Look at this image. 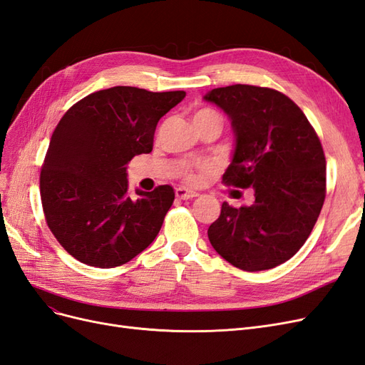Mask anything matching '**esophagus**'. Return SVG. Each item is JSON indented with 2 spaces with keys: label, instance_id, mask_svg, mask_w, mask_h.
<instances>
[{
  "label": "esophagus",
  "instance_id": "34e87169",
  "mask_svg": "<svg viewBox=\"0 0 365 365\" xmlns=\"http://www.w3.org/2000/svg\"><path fill=\"white\" fill-rule=\"evenodd\" d=\"M175 196L178 197V200L185 201V200H193V197H196V196H197V193L190 192V190H187V189H184V187H178V189L175 190Z\"/></svg>",
  "mask_w": 365,
  "mask_h": 365
}]
</instances>
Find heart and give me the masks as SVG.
Instances as JSON below:
<instances>
[{
    "instance_id": "b5f03b06",
    "label": "heart",
    "mask_w": 365,
    "mask_h": 365,
    "mask_svg": "<svg viewBox=\"0 0 365 365\" xmlns=\"http://www.w3.org/2000/svg\"><path fill=\"white\" fill-rule=\"evenodd\" d=\"M200 117H217V118H220L217 113H215L213 109H208V108H202L196 113L195 118H200ZM208 172H210L208 164H187L184 170H182V178L189 184H200L201 180Z\"/></svg>"
}]
</instances>
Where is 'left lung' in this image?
<instances>
[{
    "mask_svg": "<svg viewBox=\"0 0 365 365\" xmlns=\"http://www.w3.org/2000/svg\"><path fill=\"white\" fill-rule=\"evenodd\" d=\"M204 101L228 115L236 145L222 181L254 190V202L222 204L210 244L233 267L263 271L303 247L326 197V158L317 132L288 96L271 88H215Z\"/></svg>",
    "mask_w": 365,
    "mask_h": 365,
    "instance_id": "left-lung-1",
    "label": "left lung"
}]
</instances>
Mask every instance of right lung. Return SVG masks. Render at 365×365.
I'll use <instances>...</instances> for the list:
<instances>
[{
	"instance_id": "1",
	"label": "right lung",
	"mask_w": 365,
	"mask_h": 365,
	"mask_svg": "<svg viewBox=\"0 0 365 365\" xmlns=\"http://www.w3.org/2000/svg\"><path fill=\"white\" fill-rule=\"evenodd\" d=\"M184 91L113 86L74 103L54 129L41 170L47 225L63 250L114 268L146 250L173 204L170 185L128 193V163L149 153L160 118Z\"/></svg>"
}]
</instances>
